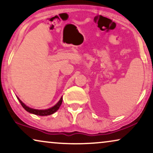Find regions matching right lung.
<instances>
[{"label": "right lung", "mask_w": 153, "mask_h": 153, "mask_svg": "<svg viewBox=\"0 0 153 153\" xmlns=\"http://www.w3.org/2000/svg\"><path fill=\"white\" fill-rule=\"evenodd\" d=\"M17 99L19 100V101L21 104H22L23 108H24V109L26 111L30 113V114L37 115V116H49V115L53 114V113L57 111L58 110V108H60V105H61L62 102V97H61V98H60V100L58 102V103L56 104V105H54L53 106H52V107L49 108H47V109L39 110V109H35V108H30L29 106H26V104H25L24 102H23L18 97H17Z\"/></svg>", "instance_id": "1"}]
</instances>
